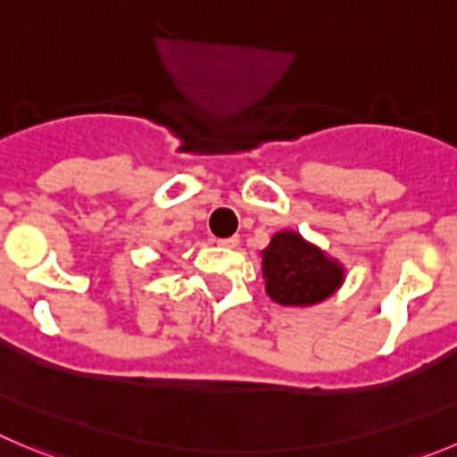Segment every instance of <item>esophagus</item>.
Returning <instances> with one entry per match:
<instances>
[{
  "label": "esophagus",
  "mask_w": 457,
  "mask_h": 457,
  "mask_svg": "<svg viewBox=\"0 0 457 457\" xmlns=\"http://www.w3.org/2000/svg\"><path fill=\"white\" fill-rule=\"evenodd\" d=\"M217 245H220V246H228V249H233V246L240 245V237H237V236L221 237V240H217Z\"/></svg>",
  "instance_id": "esophagus-1"
}]
</instances>
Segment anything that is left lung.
Instances as JSON below:
<instances>
[{
    "label": "left lung",
    "mask_w": 457,
    "mask_h": 457,
    "mask_svg": "<svg viewBox=\"0 0 457 457\" xmlns=\"http://www.w3.org/2000/svg\"><path fill=\"white\" fill-rule=\"evenodd\" d=\"M262 278L269 298L285 307H310L343 285V264L328 258L294 231H280L262 251Z\"/></svg>",
    "instance_id": "8db88e82"
}]
</instances>
